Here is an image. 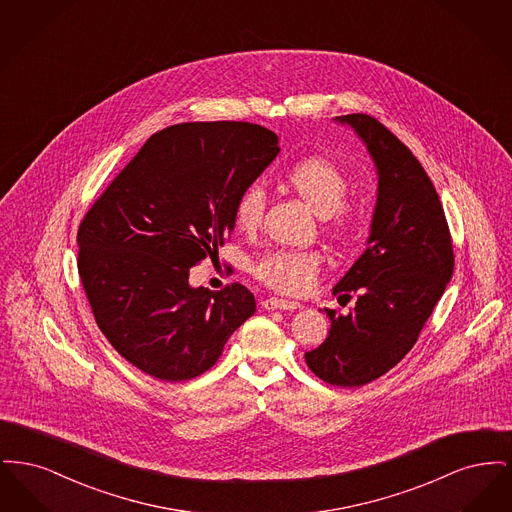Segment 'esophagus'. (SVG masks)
I'll use <instances>...</instances> for the list:
<instances>
[{
	"label": "esophagus",
	"mask_w": 512,
	"mask_h": 512,
	"mask_svg": "<svg viewBox=\"0 0 512 512\" xmlns=\"http://www.w3.org/2000/svg\"><path fill=\"white\" fill-rule=\"evenodd\" d=\"M263 307L267 311H295V309H301V305L297 301L280 299V297H268L263 301Z\"/></svg>",
	"instance_id": "34e87169"
}]
</instances>
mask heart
<instances>
[{
  "label": "heart",
  "instance_id": "b5f03b06",
  "mask_svg": "<svg viewBox=\"0 0 512 512\" xmlns=\"http://www.w3.org/2000/svg\"><path fill=\"white\" fill-rule=\"evenodd\" d=\"M284 184L322 219L324 232L340 245L355 244L365 220L361 211L347 203L349 180L338 163L326 157H305L288 167ZM267 197L259 182H251L234 201V224L242 232H255L265 215ZM322 255L315 249H276L255 261V276L268 288L288 295H303L317 282Z\"/></svg>",
  "mask_w": 512,
  "mask_h": 512
}]
</instances>
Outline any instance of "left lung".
I'll use <instances>...</instances> for the list:
<instances>
[{
    "label": "left lung",
    "mask_w": 512,
    "mask_h": 512,
    "mask_svg": "<svg viewBox=\"0 0 512 512\" xmlns=\"http://www.w3.org/2000/svg\"><path fill=\"white\" fill-rule=\"evenodd\" d=\"M365 140L378 169V201L365 253L334 295L349 315L324 309L330 332L305 353L320 380L359 388L397 365L418 340L451 280L455 255L438 192L418 159L388 126L366 113L343 115Z\"/></svg>",
    "instance_id": "1"
}]
</instances>
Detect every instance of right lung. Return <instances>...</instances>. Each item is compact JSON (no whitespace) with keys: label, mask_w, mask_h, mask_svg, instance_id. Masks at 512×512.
Masks as SVG:
<instances>
[{"label":"right lung","mask_w":512,"mask_h":512,"mask_svg":"<svg viewBox=\"0 0 512 512\" xmlns=\"http://www.w3.org/2000/svg\"><path fill=\"white\" fill-rule=\"evenodd\" d=\"M278 136L242 121L155 132L78 226V274L103 336L149 376L182 382L219 361L255 313L240 282L190 288V268L230 240L234 201L278 155Z\"/></svg>","instance_id":"obj_1"}]
</instances>
